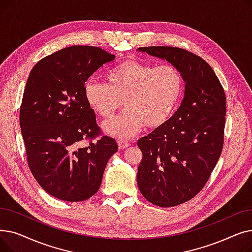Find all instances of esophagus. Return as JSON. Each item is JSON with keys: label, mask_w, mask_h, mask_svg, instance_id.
Segmentation results:
<instances>
[{"label": "esophagus", "mask_w": 252, "mask_h": 252, "mask_svg": "<svg viewBox=\"0 0 252 252\" xmlns=\"http://www.w3.org/2000/svg\"><path fill=\"white\" fill-rule=\"evenodd\" d=\"M117 144H118L119 149H126L129 146V142L126 140H118Z\"/></svg>", "instance_id": "obj_1"}]
</instances>
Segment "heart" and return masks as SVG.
<instances>
[{
    "instance_id": "1",
    "label": "heart",
    "mask_w": 252,
    "mask_h": 252,
    "mask_svg": "<svg viewBox=\"0 0 252 252\" xmlns=\"http://www.w3.org/2000/svg\"><path fill=\"white\" fill-rule=\"evenodd\" d=\"M107 84L90 81L85 98L100 117L111 118L126 104L119 117L106 122L102 128L110 136L130 138L146 126L159 128L175 114L183 96L180 71L171 65H154L135 59L119 62L106 75Z\"/></svg>"
}]
</instances>
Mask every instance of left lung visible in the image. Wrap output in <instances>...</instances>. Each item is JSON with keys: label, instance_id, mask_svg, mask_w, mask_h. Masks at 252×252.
I'll use <instances>...</instances> for the list:
<instances>
[{"label": "left lung", "instance_id": "8db88e82", "mask_svg": "<svg viewBox=\"0 0 252 252\" xmlns=\"http://www.w3.org/2000/svg\"><path fill=\"white\" fill-rule=\"evenodd\" d=\"M137 51L166 60L185 84L184 98L170 121L138 141L143 153L137 174L140 192L157 206H176L202 190L219 160L226 96L215 71L199 56L163 46Z\"/></svg>", "mask_w": 252, "mask_h": 252}]
</instances>
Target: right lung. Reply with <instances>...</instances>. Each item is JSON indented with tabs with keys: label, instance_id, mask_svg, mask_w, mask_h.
Returning <instances> with one entry per match:
<instances>
[{
	"label": "right lung",
	"instance_id": "right-lung-1",
	"mask_svg": "<svg viewBox=\"0 0 252 252\" xmlns=\"http://www.w3.org/2000/svg\"><path fill=\"white\" fill-rule=\"evenodd\" d=\"M115 56L98 47L72 46L39 60L23 93L20 127L32 174L60 200L89 199L100 188L116 141L100 134L96 115L85 98V83Z\"/></svg>",
	"mask_w": 252,
	"mask_h": 252
}]
</instances>
